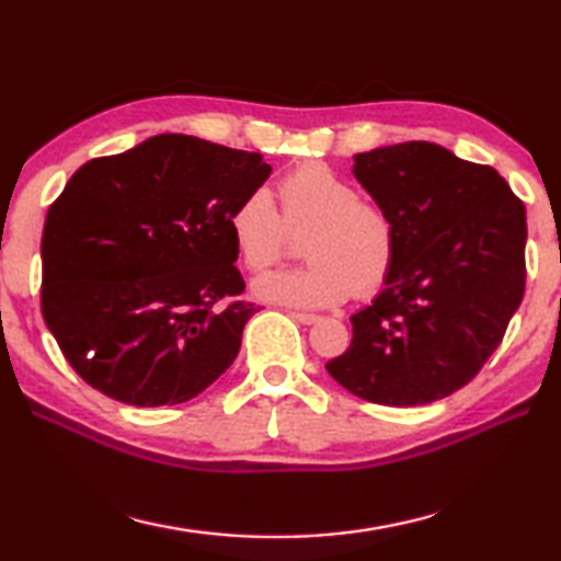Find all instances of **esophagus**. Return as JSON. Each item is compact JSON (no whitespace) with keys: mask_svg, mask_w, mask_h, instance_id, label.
<instances>
[{"mask_svg":"<svg viewBox=\"0 0 561 561\" xmlns=\"http://www.w3.org/2000/svg\"><path fill=\"white\" fill-rule=\"evenodd\" d=\"M290 318L296 320V322H300V325H312V322L320 320L318 316H312V312H298V310H293Z\"/></svg>","mask_w":561,"mask_h":561,"instance_id":"esophagus-1","label":"esophagus"}]
</instances>
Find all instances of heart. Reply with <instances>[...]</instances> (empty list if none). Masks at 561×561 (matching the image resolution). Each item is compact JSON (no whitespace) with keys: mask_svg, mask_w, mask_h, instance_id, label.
I'll use <instances>...</instances> for the list:
<instances>
[{"mask_svg":"<svg viewBox=\"0 0 561 561\" xmlns=\"http://www.w3.org/2000/svg\"><path fill=\"white\" fill-rule=\"evenodd\" d=\"M280 211L268 190H251L233 206L229 231L241 263L261 271L286 253L288 231L308 233L302 268L265 271L253 296L278 306L318 310L352 296H375L397 259V226L379 204L322 162H306L278 184ZM289 229L286 230L285 226Z\"/></svg>","mask_w":561,"mask_h":561,"instance_id":"1","label":"heart"}]
</instances>
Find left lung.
<instances>
[{"instance_id":"1","label":"left lung","mask_w":561,"mask_h":561,"mask_svg":"<svg viewBox=\"0 0 561 561\" xmlns=\"http://www.w3.org/2000/svg\"><path fill=\"white\" fill-rule=\"evenodd\" d=\"M355 180L397 226V259L325 369L385 407L431 404L473 379L525 293V204L493 167L434 142L355 154Z\"/></svg>"}]
</instances>
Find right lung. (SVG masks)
Segmentation results:
<instances>
[{"label":"right lung","mask_w":561,"mask_h":561,"mask_svg":"<svg viewBox=\"0 0 561 561\" xmlns=\"http://www.w3.org/2000/svg\"><path fill=\"white\" fill-rule=\"evenodd\" d=\"M261 152L154 135L78 170L46 214L42 312L64 357L105 397L182 404L241 350L255 310L229 216L268 180Z\"/></svg>","instance_id":"obj_1"}]
</instances>
